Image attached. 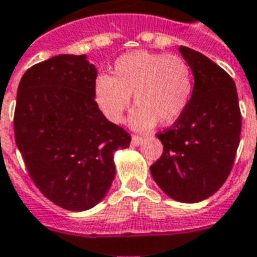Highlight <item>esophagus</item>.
Instances as JSON below:
<instances>
[{
	"label": "esophagus",
	"mask_w": 257,
	"mask_h": 257,
	"mask_svg": "<svg viewBox=\"0 0 257 257\" xmlns=\"http://www.w3.org/2000/svg\"><path fill=\"white\" fill-rule=\"evenodd\" d=\"M144 141L143 137H138V136H133L132 137V144L134 147H138V145H141Z\"/></svg>",
	"instance_id": "obj_1"
}]
</instances>
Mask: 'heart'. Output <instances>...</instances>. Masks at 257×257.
<instances>
[{
    "instance_id": "1",
    "label": "heart",
    "mask_w": 257,
    "mask_h": 257,
    "mask_svg": "<svg viewBox=\"0 0 257 257\" xmlns=\"http://www.w3.org/2000/svg\"><path fill=\"white\" fill-rule=\"evenodd\" d=\"M109 76L94 83L96 106L112 123H121L132 105L138 108L132 125L147 130L158 121L173 124L184 113L192 95V73L181 56L134 51L114 61Z\"/></svg>"
}]
</instances>
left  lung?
I'll return each mask as SVG.
<instances>
[{
	"mask_svg": "<svg viewBox=\"0 0 257 257\" xmlns=\"http://www.w3.org/2000/svg\"><path fill=\"white\" fill-rule=\"evenodd\" d=\"M194 74L190 103L158 138L163 154L151 174L167 196L195 203L212 196L228 177L241 136L235 83L219 65L188 47H180Z\"/></svg>",
	"mask_w": 257,
	"mask_h": 257,
	"instance_id": "8db88e82",
	"label": "left lung"
}]
</instances>
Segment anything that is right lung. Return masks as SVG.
<instances>
[{"instance_id":"add662e5","label":"right lung","mask_w":257,"mask_h":257,"mask_svg":"<svg viewBox=\"0 0 257 257\" xmlns=\"http://www.w3.org/2000/svg\"><path fill=\"white\" fill-rule=\"evenodd\" d=\"M95 66L85 55H56L23 74L15 141L41 194L72 212L102 201L116 174L113 154L130 134L109 121L94 98Z\"/></svg>"}]
</instances>
